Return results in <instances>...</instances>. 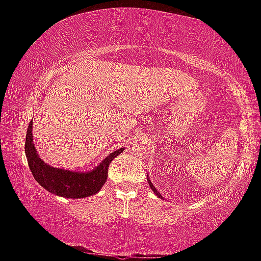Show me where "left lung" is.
Returning a JSON list of instances; mask_svg holds the SVG:
<instances>
[{
    "label": "left lung",
    "mask_w": 261,
    "mask_h": 261,
    "mask_svg": "<svg viewBox=\"0 0 261 261\" xmlns=\"http://www.w3.org/2000/svg\"><path fill=\"white\" fill-rule=\"evenodd\" d=\"M147 182H148V185L149 187H151V189H152V191L156 194V196L159 197V198H162V196H161V193H159V191L158 190L155 189V187H154V185L152 184V182H151V179H149V177H148V175H147Z\"/></svg>",
    "instance_id": "left-lung-1"
}]
</instances>
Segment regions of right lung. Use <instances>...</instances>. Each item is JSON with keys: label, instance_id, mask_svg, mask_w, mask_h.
<instances>
[{"label": "right lung", "instance_id": "right-lung-1", "mask_svg": "<svg viewBox=\"0 0 261 261\" xmlns=\"http://www.w3.org/2000/svg\"><path fill=\"white\" fill-rule=\"evenodd\" d=\"M32 125L33 122L31 121L25 140V154L31 173L43 189L60 197L81 199V198H86L98 193L107 180L110 162L124 149L120 148L110 153L93 170L87 171V173L60 169V168L47 165L39 156L33 144Z\"/></svg>", "mask_w": 261, "mask_h": 261}]
</instances>
